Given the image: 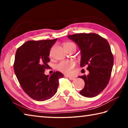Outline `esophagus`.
<instances>
[{
  "label": "esophagus",
  "instance_id": "1",
  "mask_svg": "<svg viewBox=\"0 0 128 128\" xmlns=\"http://www.w3.org/2000/svg\"><path fill=\"white\" fill-rule=\"evenodd\" d=\"M66 77H68V78H69V80H74V79L75 78L74 77H72V76H66Z\"/></svg>",
  "mask_w": 128,
  "mask_h": 128
}]
</instances>
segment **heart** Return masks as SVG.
I'll return each instance as SVG.
<instances>
[{"instance_id": "heart-1", "label": "heart", "mask_w": 128, "mask_h": 128, "mask_svg": "<svg viewBox=\"0 0 128 128\" xmlns=\"http://www.w3.org/2000/svg\"><path fill=\"white\" fill-rule=\"evenodd\" d=\"M70 42H67L65 43V44H70ZM75 62H74L72 61V60H63L62 61L56 66V68L60 72L64 73V74H69L72 72V70L75 66Z\"/></svg>"}]
</instances>
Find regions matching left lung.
<instances>
[{"mask_svg": "<svg viewBox=\"0 0 128 128\" xmlns=\"http://www.w3.org/2000/svg\"><path fill=\"white\" fill-rule=\"evenodd\" d=\"M81 51V68L87 66L89 73L78 76L85 81L80 92L82 96L92 98L99 95L108 85L114 65V56L108 41L95 33L68 36Z\"/></svg>", "mask_w": 128, "mask_h": 128, "instance_id": "obj_1", "label": "left lung"}]
</instances>
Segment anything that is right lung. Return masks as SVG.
I'll list each match as a JSON object with an SVG mask.
<instances>
[{
	"instance_id": "1",
	"label": "right lung",
	"mask_w": 128,
	"mask_h": 128,
	"mask_svg": "<svg viewBox=\"0 0 128 128\" xmlns=\"http://www.w3.org/2000/svg\"><path fill=\"white\" fill-rule=\"evenodd\" d=\"M57 39L29 40L17 48L14 71L26 94L37 101L52 98L57 92L59 79L64 77L60 72L51 76L44 74L50 62V51Z\"/></svg>"
}]
</instances>
